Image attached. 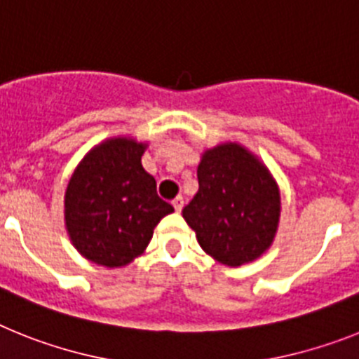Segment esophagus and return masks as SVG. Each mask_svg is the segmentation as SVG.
<instances>
[{"label":"esophagus","mask_w":359,"mask_h":359,"mask_svg":"<svg viewBox=\"0 0 359 359\" xmlns=\"http://www.w3.org/2000/svg\"><path fill=\"white\" fill-rule=\"evenodd\" d=\"M171 204H173V208H175L177 213H180V211H182V208H184V198L182 197L173 198V202H171Z\"/></svg>","instance_id":"obj_1"}]
</instances>
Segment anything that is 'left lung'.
<instances>
[{
    "mask_svg": "<svg viewBox=\"0 0 359 359\" xmlns=\"http://www.w3.org/2000/svg\"><path fill=\"white\" fill-rule=\"evenodd\" d=\"M197 177L182 217L205 253L229 267L266 253L280 220V189L266 164L238 142H224L202 154Z\"/></svg>",
    "mask_w": 359,
    "mask_h": 359,
    "instance_id": "left-lung-1",
    "label": "left lung"
}]
</instances>
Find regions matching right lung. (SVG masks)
Listing matches in <instances>:
<instances>
[{
  "label": "right lung",
  "mask_w": 359,
  "mask_h": 359,
  "mask_svg": "<svg viewBox=\"0 0 359 359\" xmlns=\"http://www.w3.org/2000/svg\"><path fill=\"white\" fill-rule=\"evenodd\" d=\"M146 148V142L130 137L106 139L72 173L65 224L74 248L93 264L110 269L128 266L144 253L161 218L173 213L142 168Z\"/></svg>",
  "instance_id": "add662e5"
}]
</instances>
